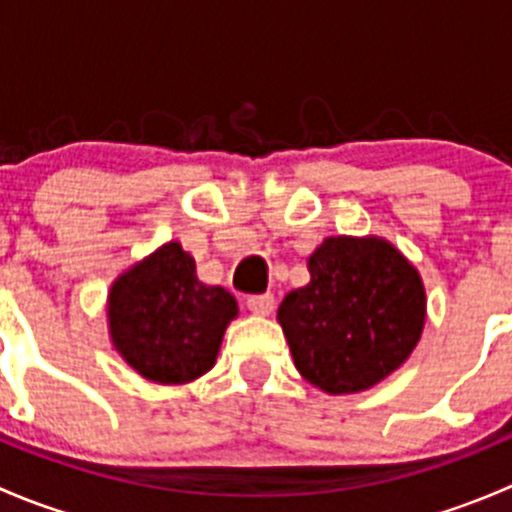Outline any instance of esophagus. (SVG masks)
<instances>
[{"instance_id":"obj_1","label":"esophagus","mask_w":512,"mask_h":512,"mask_svg":"<svg viewBox=\"0 0 512 512\" xmlns=\"http://www.w3.org/2000/svg\"><path fill=\"white\" fill-rule=\"evenodd\" d=\"M247 309L257 317H270L272 309H275V297L272 294H255V297H247Z\"/></svg>"}]
</instances>
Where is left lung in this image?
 <instances>
[{
    "instance_id": "1",
    "label": "left lung",
    "mask_w": 512,
    "mask_h": 512,
    "mask_svg": "<svg viewBox=\"0 0 512 512\" xmlns=\"http://www.w3.org/2000/svg\"><path fill=\"white\" fill-rule=\"evenodd\" d=\"M309 285L277 309L299 374L324 394H359L394 374L426 324V287L399 247L379 235L324 237Z\"/></svg>"
}]
</instances>
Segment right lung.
Instances as JSON below:
<instances>
[{
    "label": "right lung",
    "instance_id": "add662e5",
    "mask_svg": "<svg viewBox=\"0 0 512 512\" xmlns=\"http://www.w3.org/2000/svg\"><path fill=\"white\" fill-rule=\"evenodd\" d=\"M237 314V299L203 285L178 240L121 272L106 299L113 349L143 379L165 386L208 374Z\"/></svg>",
    "mask_w": 512,
    "mask_h": 512
}]
</instances>
